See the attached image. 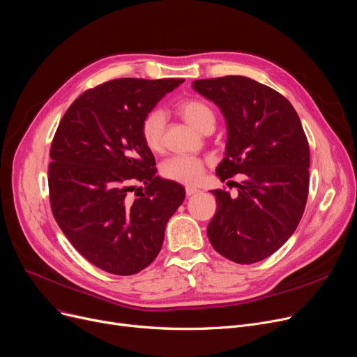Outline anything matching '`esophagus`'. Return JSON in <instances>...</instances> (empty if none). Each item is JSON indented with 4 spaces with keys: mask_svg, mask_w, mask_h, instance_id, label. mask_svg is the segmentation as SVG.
<instances>
[{
    "mask_svg": "<svg viewBox=\"0 0 357 357\" xmlns=\"http://www.w3.org/2000/svg\"><path fill=\"white\" fill-rule=\"evenodd\" d=\"M197 192H198V190L194 188V187H187V188H185V194H187V197H191V195H194Z\"/></svg>",
    "mask_w": 357,
    "mask_h": 357,
    "instance_id": "1",
    "label": "esophagus"
}]
</instances>
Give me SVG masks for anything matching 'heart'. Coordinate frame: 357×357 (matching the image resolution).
<instances>
[{
    "label": "heart",
    "mask_w": 357,
    "mask_h": 357,
    "mask_svg": "<svg viewBox=\"0 0 357 357\" xmlns=\"http://www.w3.org/2000/svg\"><path fill=\"white\" fill-rule=\"evenodd\" d=\"M178 111L190 126L201 132L210 127L214 128L215 126V114L213 107L204 100L185 99L178 105ZM165 126L166 115L162 109H151L144 115L140 126V135L144 146L150 151L156 153L162 149ZM203 174L204 163L195 158L174 156L162 165L163 178L185 185L197 183Z\"/></svg>",
    "instance_id": "heart-1"
}]
</instances>
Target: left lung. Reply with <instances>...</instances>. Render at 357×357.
<instances>
[{
  "label": "left lung",
  "mask_w": 357,
  "mask_h": 357,
  "mask_svg": "<svg viewBox=\"0 0 357 357\" xmlns=\"http://www.w3.org/2000/svg\"><path fill=\"white\" fill-rule=\"evenodd\" d=\"M199 95L220 107L227 126L225 159L215 174H236L238 197L213 190L217 210L207 235L214 250L238 264L274 254L296 230L309 190V144L291 103L243 75L195 80Z\"/></svg>",
  "instance_id": "left-lung-1"
}]
</instances>
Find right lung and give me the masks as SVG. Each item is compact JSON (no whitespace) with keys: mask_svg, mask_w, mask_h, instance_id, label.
I'll return each instance as SVG.
<instances>
[{"mask_svg":"<svg viewBox=\"0 0 357 357\" xmlns=\"http://www.w3.org/2000/svg\"><path fill=\"white\" fill-rule=\"evenodd\" d=\"M183 79H116L77 98L51 146L50 199L55 220L93 266L131 275L162 250L167 220L185 198L182 185L156 176L140 126ZM146 185L140 197L129 192Z\"/></svg>","mask_w":357,"mask_h":357,"instance_id":"add662e5","label":"right lung"}]
</instances>
